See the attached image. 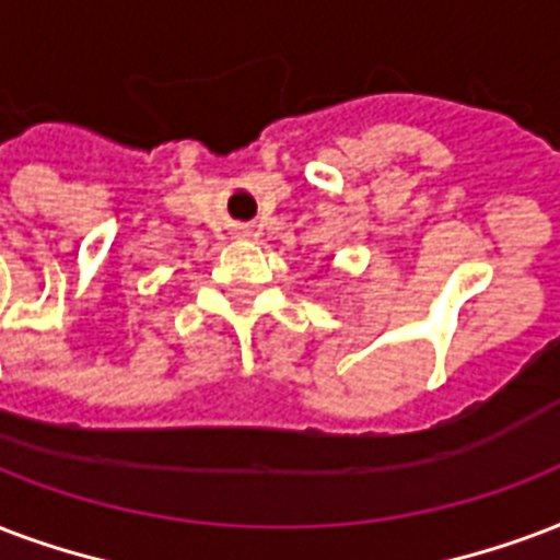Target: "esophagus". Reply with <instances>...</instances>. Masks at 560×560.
Instances as JSON below:
<instances>
[{
    "mask_svg": "<svg viewBox=\"0 0 560 560\" xmlns=\"http://www.w3.org/2000/svg\"><path fill=\"white\" fill-rule=\"evenodd\" d=\"M237 237H249V229H243L241 225V229H237Z\"/></svg>",
    "mask_w": 560,
    "mask_h": 560,
    "instance_id": "34e87169",
    "label": "esophagus"
}]
</instances>
